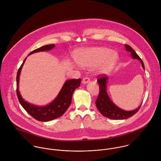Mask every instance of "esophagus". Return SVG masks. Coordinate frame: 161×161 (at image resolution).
<instances>
[{"label":"esophagus","instance_id":"obj_1","mask_svg":"<svg viewBox=\"0 0 161 161\" xmlns=\"http://www.w3.org/2000/svg\"><path fill=\"white\" fill-rule=\"evenodd\" d=\"M88 82H90V78L88 77H85L82 80V83H83V84H86Z\"/></svg>","mask_w":161,"mask_h":161}]
</instances>
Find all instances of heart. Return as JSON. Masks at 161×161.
<instances>
[{
  "label": "heart",
  "mask_w": 161,
  "mask_h": 161,
  "mask_svg": "<svg viewBox=\"0 0 161 161\" xmlns=\"http://www.w3.org/2000/svg\"><path fill=\"white\" fill-rule=\"evenodd\" d=\"M77 63L84 67H91L97 64V71L100 74H107L115 67L117 61V54L107 47H99L81 49L75 54ZM73 65H76L72 63Z\"/></svg>",
  "instance_id": "obj_1"
}]
</instances>
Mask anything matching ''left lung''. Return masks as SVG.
Here are the masks:
<instances>
[{
  "instance_id": "obj_1",
  "label": "left lung",
  "mask_w": 161,
  "mask_h": 161,
  "mask_svg": "<svg viewBox=\"0 0 161 161\" xmlns=\"http://www.w3.org/2000/svg\"><path fill=\"white\" fill-rule=\"evenodd\" d=\"M125 46L126 51L130 53V56L133 59H136L141 61L142 66L145 70L144 64L136 51L129 45L125 44ZM108 80V77L105 75L99 78L97 80V81L99 83L100 92L98 97L96 100V106L102 115L105 117L113 120L127 119L135 115L141 108L142 103L138 108L130 111H127L120 108L112 102L107 94V85Z\"/></svg>"
}]
</instances>
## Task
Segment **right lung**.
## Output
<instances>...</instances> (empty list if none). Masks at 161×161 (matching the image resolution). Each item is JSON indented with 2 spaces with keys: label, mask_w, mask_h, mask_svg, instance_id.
I'll use <instances>...</instances> for the list:
<instances>
[{
  "label": "right lung",
  "mask_w": 161,
  "mask_h": 161,
  "mask_svg": "<svg viewBox=\"0 0 161 161\" xmlns=\"http://www.w3.org/2000/svg\"><path fill=\"white\" fill-rule=\"evenodd\" d=\"M54 44L43 46L39 48L32 51L29 53V55L34 53L49 51L54 48ZM26 58H25L22 64L19 68L16 77V92L17 98L20 105L30 115H31L36 120L40 122H48L60 117L65 113L69 106L71 105L73 93L75 89L80 86L81 79H71L66 80L64 83L62 88L61 89L59 93H58V96L54 98L53 101H52L47 105L37 106L29 103L22 97L19 91L20 74Z\"/></svg>",
  "instance_id": "1"
}]
</instances>
